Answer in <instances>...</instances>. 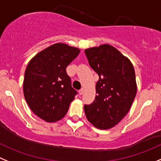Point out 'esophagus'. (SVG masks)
<instances>
[{
    "label": "esophagus",
    "instance_id": "1",
    "mask_svg": "<svg viewBox=\"0 0 161 161\" xmlns=\"http://www.w3.org/2000/svg\"><path fill=\"white\" fill-rule=\"evenodd\" d=\"M84 93H85V88H82L81 89H80V91H79V94H80V95H83Z\"/></svg>",
    "mask_w": 161,
    "mask_h": 161
}]
</instances>
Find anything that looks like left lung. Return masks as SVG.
<instances>
[{
  "label": "left lung",
  "mask_w": 161,
  "mask_h": 161,
  "mask_svg": "<svg viewBox=\"0 0 161 161\" xmlns=\"http://www.w3.org/2000/svg\"><path fill=\"white\" fill-rule=\"evenodd\" d=\"M91 68L99 75L96 96L85 105L87 119L100 130L117 125L130 109L137 93L135 72L130 61L114 47L103 44L85 50Z\"/></svg>",
  "instance_id": "8db88e82"
}]
</instances>
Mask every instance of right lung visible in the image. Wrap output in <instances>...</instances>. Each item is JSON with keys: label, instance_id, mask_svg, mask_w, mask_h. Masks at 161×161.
<instances>
[{"label": "right lung", "instance_id": "1", "mask_svg": "<svg viewBox=\"0 0 161 161\" xmlns=\"http://www.w3.org/2000/svg\"><path fill=\"white\" fill-rule=\"evenodd\" d=\"M80 53L76 47L56 43L29 62L24 80V94L29 108L40 119H62L77 92L72 88L66 67Z\"/></svg>", "mask_w": 161, "mask_h": 161}]
</instances>
